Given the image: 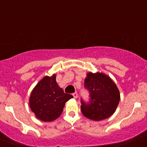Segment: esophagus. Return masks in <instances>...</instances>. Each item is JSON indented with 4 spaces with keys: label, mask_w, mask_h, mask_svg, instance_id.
Segmentation results:
<instances>
[{
    "label": "esophagus",
    "mask_w": 147,
    "mask_h": 147,
    "mask_svg": "<svg viewBox=\"0 0 147 147\" xmlns=\"http://www.w3.org/2000/svg\"><path fill=\"white\" fill-rule=\"evenodd\" d=\"M73 96H74V98H78V93H77V92H75V93H73Z\"/></svg>",
    "instance_id": "1"
}]
</instances>
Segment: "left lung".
Here are the masks:
<instances>
[{"label":"left lung","mask_w":147,"mask_h":147,"mask_svg":"<svg viewBox=\"0 0 147 147\" xmlns=\"http://www.w3.org/2000/svg\"><path fill=\"white\" fill-rule=\"evenodd\" d=\"M84 87L89 93L88 102L81 99V109L87 118L100 121L111 116L119 102V93L110 77L101 73H88Z\"/></svg>","instance_id":"obj_1"}]
</instances>
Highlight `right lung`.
I'll list each match as a JSON object with an SVG mask.
<instances>
[{
  "instance_id": "right-lung-1",
  "label": "right lung",
  "mask_w": 147,
  "mask_h": 147,
  "mask_svg": "<svg viewBox=\"0 0 147 147\" xmlns=\"http://www.w3.org/2000/svg\"><path fill=\"white\" fill-rule=\"evenodd\" d=\"M73 96L63 92L56 81V76H45L33 89L30 106L36 117L44 122H51L62 113L65 102Z\"/></svg>"
}]
</instances>
